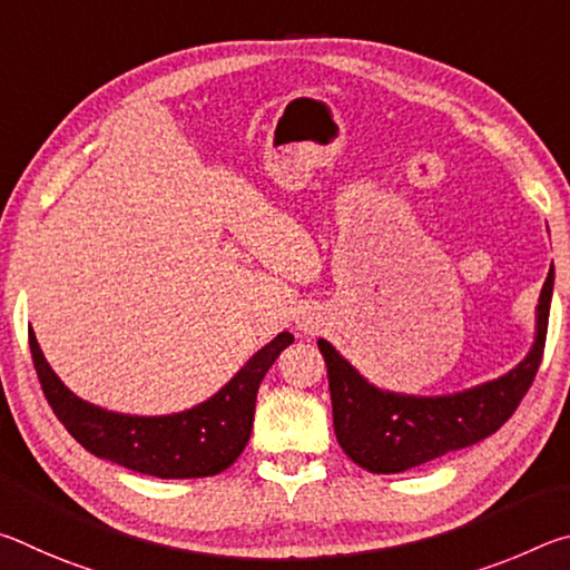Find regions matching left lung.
I'll use <instances>...</instances> for the list:
<instances>
[{"instance_id":"8db88e82","label":"left lung","mask_w":570,"mask_h":570,"mask_svg":"<svg viewBox=\"0 0 570 570\" xmlns=\"http://www.w3.org/2000/svg\"><path fill=\"white\" fill-rule=\"evenodd\" d=\"M551 296L553 264L540 288L535 342L525 360L503 377L442 397H414L374 387L330 342L320 340L330 377L334 432L342 450L360 468L390 475L493 435L513 417L535 380L543 360Z\"/></svg>"}]
</instances>
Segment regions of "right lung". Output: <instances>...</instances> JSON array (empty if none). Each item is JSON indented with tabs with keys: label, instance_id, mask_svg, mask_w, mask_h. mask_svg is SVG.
<instances>
[{
	"label": "right lung",
	"instance_id": "1",
	"mask_svg": "<svg viewBox=\"0 0 570 570\" xmlns=\"http://www.w3.org/2000/svg\"><path fill=\"white\" fill-rule=\"evenodd\" d=\"M292 342L288 332L278 334L240 366L224 390L198 407L163 417H138L95 407L72 394L47 364L35 332H30L37 377L65 430L92 455L163 480L208 478L234 465L254 428L258 384Z\"/></svg>",
	"mask_w": 570,
	"mask_h": 570
}]
</instances>
